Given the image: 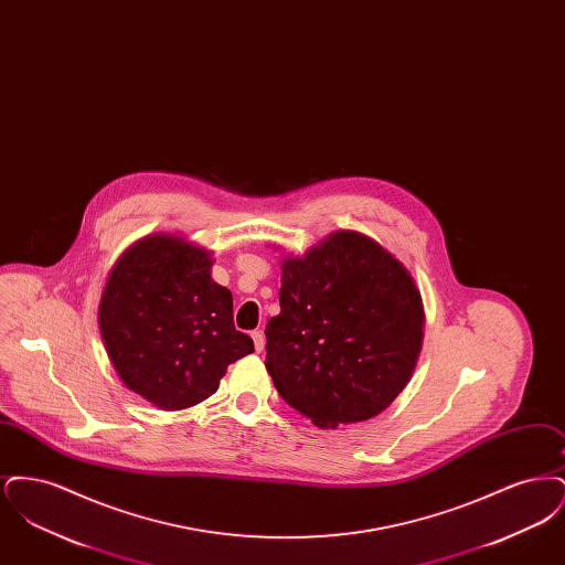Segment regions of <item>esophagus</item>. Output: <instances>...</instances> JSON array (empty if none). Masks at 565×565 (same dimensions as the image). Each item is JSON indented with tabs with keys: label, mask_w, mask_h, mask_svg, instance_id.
<instances>
[{
	"label": "esophagus",
	"mask_w": 565,
	"mask_h": 565,
	"mask_svg": "<svg viewBox=\"0 0 565 565\" xmlns=\"http://www.w3.org/2000/svg\"><path fill=\"white\" fill-rule=\"evenodd\" d=\"M252 341H254V350L260 351L265 350V334H263V330H254L252 332Z\"/></svg>",
	"instance_id": "obj_1"
}]
</instances>
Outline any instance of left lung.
I'll use <instances>...</instances> for the list:
<instances>
[{"mask_svg":"<svg viewBox=\"0 0 565 565\" xmlns=\"http://www.w3.org/2000/svg\"><path fill=\"white\" fill-rule=\"evenodd\" d=\"M281 269V311L265 330V366L279 396L320 428L375 417L403 392L422 350L413 277L353 231Z\"/></svg>","mask_w":565,"mask_h":565,"instance_id":"8db88e82","label":"left lung"}]
</instances>
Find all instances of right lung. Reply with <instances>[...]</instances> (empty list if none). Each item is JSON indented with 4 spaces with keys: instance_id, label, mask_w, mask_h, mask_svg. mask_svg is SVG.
I'll list each match as a JSON object with an SVG mask.
<instances>
[{
    "instance_id": "obj_1",
    "label": "right lung",
    "mask_w": 565,
    "mask_h": 565,
    "mask_svg": "<svg viewBox=\"0 0 565 565\" xmlns=\"http://www.w3.org/2000/svg\"><path fill=\"white\" fill-rule=\"evenodd\" d=\"M210 252L152 235L122 254L99 305V328L122 383L162 411L210 398L226 366L254 351L233 322Z\"/></svg>"
}]
</instances>
